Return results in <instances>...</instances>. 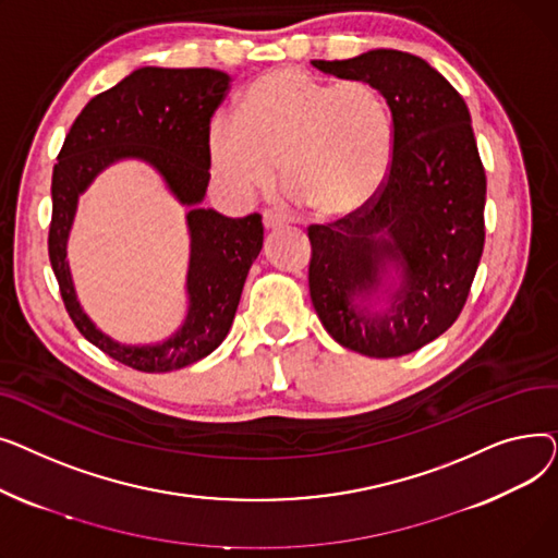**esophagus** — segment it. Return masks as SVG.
<instances>
[{
  "instance_id": "34e87169",
  "label": "esophagus",
  "mask_w": 558,
  "mask_h": 558,
  "mask_svg": "<svg viewBox=\"0 0 558 558\" xmlns=\"http://www.w3.org/2000/svg\"><path fill=\"white\" fill-rule=\"evenodd\" d=\"M262 223H264V228H267V230H276V228H282V226H284V219H282L280 215L267 210V213L262 215Z\"/></svg>"
}]
</instances>
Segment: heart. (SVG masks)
Segmentation results:
<instances>
[{
    "instance_id": "heart-1",
    "label": "heart",
    "mask_w": 558,
    "mask_h": 558,
    "mask_svg": "<svg viewBox=\"0 0 558 558\" xmlns=\"http://www.w3.org/2000/svg\"><path fill=\"white\" fill-rule=\"evenodd\" d=\"M210 160L234 198L280 181L318 217L353 215L383 185L391 160V114L366 81L330 83L278 68L251 83L240 117L210 122Z\"/></svg>"
}]
</instances>
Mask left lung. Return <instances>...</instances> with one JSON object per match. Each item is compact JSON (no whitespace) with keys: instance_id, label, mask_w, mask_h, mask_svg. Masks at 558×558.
Instances as JSON below:
<instances>
[{"instance_id":"left-lung-1","label":"left lung","mask_w":558,"mask_h":558,"mask_svg":"<svg viewBox=\"0 0 558 558\" xmlns=\"http://www.w3.org/2000/svg\"><path fill=\"white\" fill-rule=\"evenodd\" d=\"M312 63L375 85L391 110L383 185L357 213L307 228L312 305L343 348L377 360L409 355L459 318L484 251L486 173L471 112L414 53L373 49ZM387 260L403 269V284L390 312L371 317L354 296L369 293Z\"/></svg>"}]
</instances>
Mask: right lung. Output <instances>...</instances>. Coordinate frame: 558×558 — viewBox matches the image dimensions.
Wrapping results in <instances>:
<instances>
[{
    "instance_id": "add662e5",
    "label": "right lung",
    "mask_w": 558,
    "mask_h": 558,
    "mask_svg": "<svg viewBox=\"0 0 558 558\" xmlns=\"http://www.w3.org/2000/svg\"><path fill=\"white\" fill-rule=\"evenodd\" d=\"M230 76L210 68H140L93 97L74 120L51 173L49 262L76 330L120 364L142 373L190 366L226 339L264 228L257 213L230 219L196 208L210 181V122L228 95ZM120 157L151 161L189 214L193 257L189 275L191 314L181 333L162 347L131 349L101 336L80 310L64 262L75 198L94 175Z\"/></svg>"
}]
</instances>
